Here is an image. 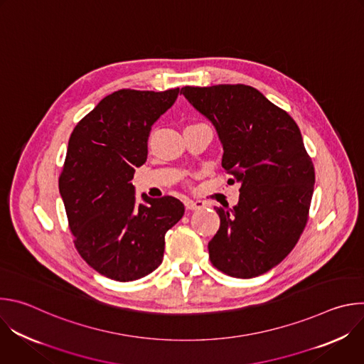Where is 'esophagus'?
Wrapping results in <instances>:
<instances>
[{"mask_svg":"<svg viewBox=\"0 0 364 364\" xmlns=\"http://www.w3.org/2000/svg\"><path fill=\"white\" fill-rule=\"evenodd\" d=\"M204 205H205V203L201 200H190V198L186 200V207L188 210H200Z\"/></svg>","mask_w":364,"mask_h":364,"instance_id":"esophagus-1","label":"esophagus"}]
</instances>
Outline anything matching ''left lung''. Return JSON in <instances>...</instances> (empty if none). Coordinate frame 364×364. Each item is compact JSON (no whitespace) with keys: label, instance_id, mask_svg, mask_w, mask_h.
Masks as SVG:
<instances>
[{"label":"left lung","instance_id":"8db88e82","mask_svg":"<svg viewBox=\"0 0 364 364\" xmlns=\"http://www.w3.org/2000/svg\"><path fill=\"white\" fill-rule=\"evenodd\" d=\"M223 144L222 166L239 181L233 209L215 207L220 228L209 242L215 268L253 278L277 267L308 222L316 171L291 115L247 85L181 87Z\"/></svg>","mask_w":364,"mask_h":364}]
</instances>
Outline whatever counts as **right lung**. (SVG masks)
Returning a JSON list of instances; mask_svg holds the SVG:
<instances>
[{"label": "right lung", "instance_id": "obj_1", "mask_svg": "<svg viewBox=\"0 0 364 364\" xmlns=\"http://www.w3.org/2000/svg\"><path fill=\"white\" fill-rule=\"evenodd\" d=\"M180 89H121L75 127L59 190L73 243L83 261L119 282L139 279L163 262L164 236L184 215L171 196L136 204L135 167L146 161L152 124L176 102Z\"/></svg>", "mask_w": 364, "mask_h": 364}]
</instances>
